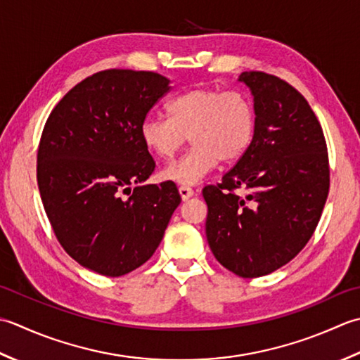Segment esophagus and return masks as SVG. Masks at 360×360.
Listing matches in <instances>:
<instances>
[{"label":"esophagus","instance_id":"esophagus-1","mask_svg":"<svg viewBox=\"0 0 360 360\" xmlns=\"http://www.w3.org/2000/svg\"><path fill=\"white\" fill-rule=\"evenodd\" d=\"M179 193H180L181 200L185 202V200H189L191 197L194 195V189L189 188V186H180V188H179Z\"/></svg>","mask_w":360,"mask_h":360}]
</instances>
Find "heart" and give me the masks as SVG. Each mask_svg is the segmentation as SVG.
I'll list each match as a JSON object with an SVG mask.
<instances>
[{
  "mask_svg": "<svg viewBox=\"0 0 360 360\" xmlns=\"http://www.w3.org/2000/svg\"><path fill=\"white\" fill-rule=\"evenodd\" d=\"M167 116H148L139 126L144 148L158 158H171L191 138V149L167 165L161 177L183 186L197 185L219 165L239 160L256 130L252 101L240 91L197 86L167 102Z\"/></svg>",
  "mask_w": 360,
  "mask_h": 360,
  "instance_id": "heart-1",
  "label": "heart"
}]
</instances>
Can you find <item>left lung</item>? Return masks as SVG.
Instances as JSON below:
<instances>
[{
  "label": "left lung",
  "mask_w": 360,
  "mask_h": 360,
  "mask_svg": "<svg viewBox=\"0 0 360 360\" xmlns=\"http://www.w3.org/2000/svg\"><path fill=\"white\" fill-rule=\"evenodd\" d=\"M238 82L253 96L255 138L221 185L203 188L205 230L225 269L256 278L283 267L311 239L328 197L329 165L323 130L295 88L261 71L242 72Z\"/></svg>",
  "instance_id": "1"
}]
</instances>
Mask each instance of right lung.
Instances as JSON below:
<instances>
[{"instance_id":"right-lung-1","label":"right lung","mask_w":360,"mask_h":360,"mask_svg":"<svg viewBox=\"0 0 360 360\" xmlns=\"http://www.w3.org/2000/svg\"><path fill=\"white\" fill-rule=\"evenodd\" d=\"M169 82L152 71L96 72L65 94L43 129L37 153L43 207L65 252L99 275L143 266L181 202L172 181L144 185L155 161L139 138Z\"/></svg>"}]
</instances>
